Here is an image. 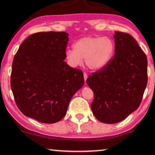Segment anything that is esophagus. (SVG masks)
Returning a JSON list of instances; mask_svg holds the SVG:
<instances>
[{
    "label": "esophagus",
    "mask_w": 155,
    "mask_h": 155,
    "mask_svg": "<svg viewBox=\"0 0 155 155\" xmlns=\"http://www.w3.org/2000/svg\"><path fill=\"white\" fill-rule=\"evenodd\" d=\"M83 76H84V79H85V81H86V80H87V77H88L87 73L84 72V73H83Z\"/></svg>",
    "instance_id": "34e87169"
}]
</instances>
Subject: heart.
Listing matches in <instances>:
<instances>
[{"label":"heart","instance_id":"b5f03b06","mask_svg":"<svg viewBox=\"0 0 155 155\" xmlns=\"http://www.w3.org/2000/svg\"><path fill=\"white\" fill-rule=\"evenodd\" d=\"M74 49L65 51V59L71 66L81 65L83 59L89 69L97 71L105 67L114 57L115 43L108 37L87 36L75 41Z\"/></svg>","mask_w":155,"mask_h":155}]
</instances>
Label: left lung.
I'll return each mask as SVG.
<instances>
[{
	"label": "left lung",
	"instance_id": "1",
	"mask_svg": "<svg viewBox=\"0 0 155 155\" xmlns=\"http://www.w3.org/2000/svg\"><path fill=\"white\" fill-rule=\"evenodd\" d=\"M115 54L105 67L89 76L94 95L91 104L97 120L106 124L122 121L140 105L148 83V61L130 34L115 32Z\"/></svg>",
	"mask_w": 155,
	"mask_h": 155
}]
</instances>
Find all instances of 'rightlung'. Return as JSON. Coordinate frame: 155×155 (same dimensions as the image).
Returning <instances> with one entry per match:
<instances>
[{
  "label": "right lung",
  "instance_id": "obj_1",
  "mask_svg": "<svg viewBox=\"0 0 155 155\" xmlns=\"http://www.w3.org/2000/svg\"><path fill=\"white\" fill-rule=\"evenodd\" d=\"M65 32H39L20 46L12 63L11 88L26 116L52 124L66 114L70 100L83 87V73L64 61Z\"/></svg>",
  "mask_w": 155,
  "mask_h": 155
}]
</instances>
